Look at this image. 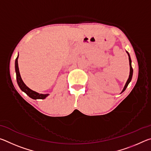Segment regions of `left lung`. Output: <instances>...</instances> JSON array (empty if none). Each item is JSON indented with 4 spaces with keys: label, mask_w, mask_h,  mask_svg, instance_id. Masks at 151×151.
I'll return each mask as SVG.
<instances>
[{
    "label": "left lung",
    "mask_w": 151,
    "mask_h": 151,
    "mask_svg": "<svg viewBox=\"0 0 151 151\" xmlns=\"http://www.w3.org/2000/svg\"><path fill=\"white\" fill-rule=\"evenodd\" d=\"M127 54L128 55H129V65H130V75H129V78H128V80L127 81L126 84H125V85L124 86V88L123 90L122 91V93H123V92L125 91V89L127 88V87L128 86V85H129V84L130 83V82L131 81V79H132V73H133V69H132V65H131V57H130V55L129 54V52H127Z\"/></svg>",
    "instance_id": "1"
}]
</instances>
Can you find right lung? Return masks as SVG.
Here are the masks:
<instances>
[{"instance_id": "obj_1", "label": "right lung", "mask_w": 151, "mask_h": 151, "mask_svg": "<svg viewBox=\"0 0 151 151\" xmlns=\"http://www.w3.org/2000/svg\"><path fill=\"white\" fill-rule=\"evenodd\" d=\"M18 58H19V55L17 57L16 60H15V71H16L17 75V81L18 83V85L19 86L20 88L21 89L22 91L24 92L28 96L32 99H45L46 97L48 96V94H39L35 92L34 91L31 90L24 83L23 81L22 80L21 76L20 75L19 69V65H18Z\"/></svg>"}]
</instances>
